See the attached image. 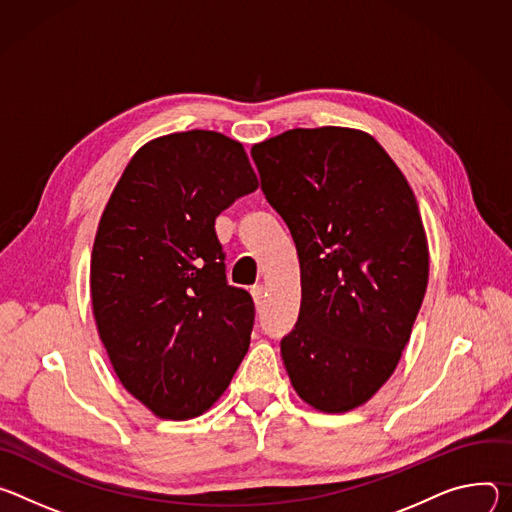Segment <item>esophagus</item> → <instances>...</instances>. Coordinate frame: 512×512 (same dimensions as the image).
Here are the masks:
<instances>
[{
  "label": "esophagus",
  "mask_w": 512,
  "mask_h": 512,
  "mask_svg": "<svg viewBox=\"0 0 512 512\" xmlns=\"http://www.w3.org/2000/svg\"><path fill=\"white\" fill-rule=\"evenodd\" d=\"M250 293H252L254 303H256V305H260V303H262V299H264V287H262V285H254Z\"/></svg>",
  "instance_id": "obj_1"
}]
</instances>
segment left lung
I'll use <instances>...</instances> for the list:
<instances>
[{"instance_id":"1","label":"left lung","mask_w":512,"mask_h":512,"mask_svg":"<svg viewBox=\"0 0 512 512\" xmlns=\"http://www.w3.org/2000/svg\"><path fill=\"white\" fill-rule=\"evenodd\" d=\"M252 158L301 264L282 362L307 405L352 411L394 372L427 291L417 199L386 150L352 128H295L254 144Z\"/></svg>"}]
</instances>
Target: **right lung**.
Returning <instances> with one entry per match:
<instances>
[{"label":"right lung","mask_w":512,"mask_h":512,"mask_svg":"<svg viewBox=\"0 0 512 512\" xmlns=\"http://www.w3.org/2000/svg\"><path fill=\"white\" fill-rule=\"evenodd\" d=\"M256 189L240 142L191 130L144 144L103 209L93 317L120 382L160 419L205 413L250 348L254 303L227 285L215 217Z\"/></svg>","instance_id":"1"}]
</instances>
